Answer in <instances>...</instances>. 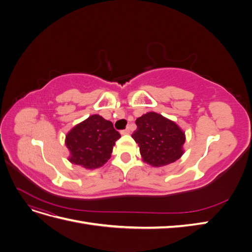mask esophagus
I'll list each match as a JSON object with an SVG mask.
<instances>
[{"mask_svg": "<svg viewBox=\"0 0 252 252\" xmlns=\"http://www.w3.org/2000/svg\"><path fill=\"white\" fill-rule=\"evenodd\" d=\"M129 132H130V129H129V127L124 129V130H121V134H128Z\"/></svg>", "mask_w": 252, "mask_h": 252, "instance_id": "1", "label": "esophagus"}]
</instances>
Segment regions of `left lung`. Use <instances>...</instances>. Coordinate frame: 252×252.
I'll use <instances>...</instances> for the list:
<instances>
[{
    "instance_id": "1",
    "label": "left lung",
    "mask_w": 252,
    "mask_h": 252,
    "mask_svg": "<svg viewBox=\"0 0 252 252\" xmlns=\"http://www.w3.org/2000/svg\"><path fill=\"white\" fill-rule=\"evenodd\" d=\"M138 129L132 138L138 143L143 161L154 167L171 164L184 150L185 132L174 123L157 112H147L135 121Z\"/></svg>"
}]
</instances>
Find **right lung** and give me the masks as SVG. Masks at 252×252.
Here are the masks:
<instances>
[{
	"label": "right lung",
	"mask_w": 252,
	"mask_h": 252,
	"mask_svg": "<svg viewBox=\"0 0 252 252\" xmlns=\"http://www.w3.org/2000/svg\"><path fill=\"white\" fill-rule=\"evenodd\" d=\"M120 138L121 134L110 121L94 114L67 133L65 144L70 151L68 159L86 169L98 168L110 158L114 144Z\"/></svg>",
	"instance_id": "add662e5"
}]
</instances>
